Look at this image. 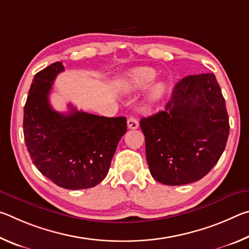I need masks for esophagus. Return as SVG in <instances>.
Returning <instances> with one entry per match:
<instances>
[{
  "instance_id": "obj_1",
  "label": "esophagus",
  "mask_w": 249,
  "mask_h": 249,
  "mask_svg": "<svg viewBox=\"0 0 249 249\" xmlns=\"http://www.w3.org/2000/svg\"><path fill=\"white\" fill-rule=\"evenodd\" d=\"M138 125H140V123H138V120L136 119V117L134 116H129L128 120H127V127L129 129H136L138 127Z\"/></svg>"
}]
</instances>
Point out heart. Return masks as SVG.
Listing matches in <instances>:
<instances>
[{"label": "heart", "instance_id": "heart-1", "mask_svg": "<svg viewBox=\"0 0 249 249\" xmlns=\"http://www.w3.org/2000/svg\"><path fill=\"white\" fill-rule=\"evenodd\" d=\"M156 77L155 70L150 68H137L129 71L123 77L117 80V86L122 91L126 93L135 92L138 90L144 89L145 87L153 81ZM166 86L162 82H156L150 87V89L147 93V102L149 104H155L159 102L165 95Z\"/></svg>", "mask_w": 249, "mask_h": 249}]
</instances>
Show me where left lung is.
<instances>
[{"label":"left lung","mask_w":249,"mask_h":249,"mask_svg":"<svg viewBox=\"0 0 249 249\" xmlns=\"http://www.w3.org/2000/svg\"><path fill=\"white\" fill-rule=\"evenodd\" d=\"M140 124L150 174L167 185L191 183L209 174L230 133L225 100L213 73L181 79L165 109Z\"/></svg>","instance_id":"8db88e82"}]
</instances>
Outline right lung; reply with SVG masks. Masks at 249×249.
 <instances>
[{
  "instance_id": "add662e5",
  "label": "right lung",
  "mask_w": 249,
  "mask_h": 249,
  "mask_svg": "<svg viewBox=\"0 0 249 249\" xmlns=\"http://www.w3.org/2000/svg\"><path fill=\"white\" fill-rule=\"evenodd\" d=\"M60 61L35 74L24 107V138L27 150L41 174L69 190L95 187L107 177L126 119L105 117L78 111L59 113L49 103Z\"/></svg>"
}]
</instances>
